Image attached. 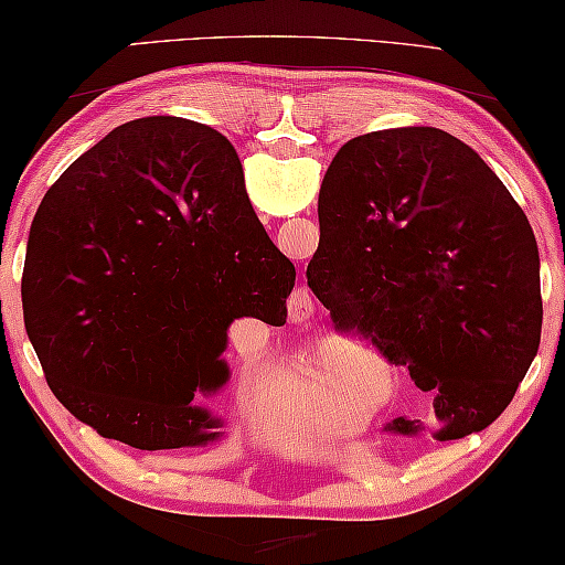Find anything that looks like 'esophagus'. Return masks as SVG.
Segmentation results:
<instances>
[{
	"instance_id": "obj_1",
	"label": "esophagus",
	"mask_w": 565,
	"mask_h": 565,
	"mask_svg": "<svg viewBox=\"0 0 565 565\" xmlns=\"http://www.w3.org/2000/svg\"><path fill=\"white\" fill-rule=\"evenodd\" d=\"M313 310H316L313 292H310L308 288H298L296 292H292L290 300H288V316H290L292 323L310 321Z\"/></svg>"
}]
</instances>
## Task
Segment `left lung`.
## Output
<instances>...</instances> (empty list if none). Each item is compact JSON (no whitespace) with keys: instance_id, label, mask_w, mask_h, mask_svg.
Segmentation results:
<instances>
[{"instance_id":"obj_1","label":"left lung","mask_w":565,"mask_h":565,"mask_svg":"<svg viewBox=\"0 0 565 565\" xmlns=\"http://www.w3.org/2000/svg\"><path fill=\"white\" fill-rule=\"evenodd\" d=\"M318 224L308 288L430 392L433 436L500 418L541 347L543 298L535 234L492 168L436 127L354 137L326 170Z\"/></svg>"}]
</instances>
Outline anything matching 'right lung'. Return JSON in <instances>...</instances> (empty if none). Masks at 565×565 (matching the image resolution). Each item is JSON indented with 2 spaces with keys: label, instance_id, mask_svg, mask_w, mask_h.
Masks as SVG:
<instances>
[{
  "label": "right lung",
  "instance_id": "obj_1",
  "mask_svg": "<svg viewBox=\"0 0 565 565\" xmlns=\"http://www.w3.org/2000/svg\"><path fill=\"white\" fill-rule=\"evenodd\" d=\"M292 285L232 142L145 117L47 188L24 259V329L47 387L99 436L140 451L206 446L224 423L199 399L228 382V326H282Z\"/></svg>",
  "mask_w": 565,
  "mask_h": 565
}]
</instances>
